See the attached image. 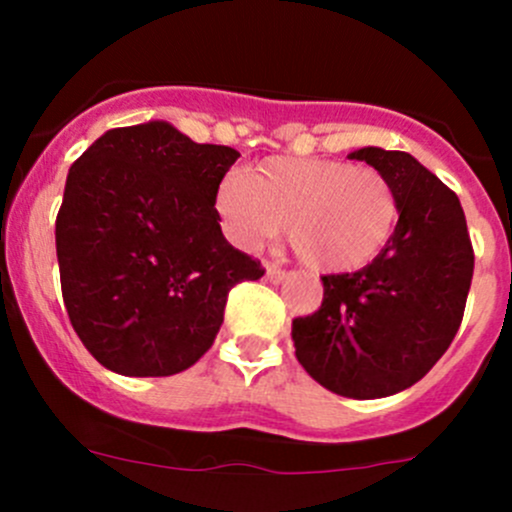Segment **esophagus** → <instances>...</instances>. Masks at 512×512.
Segmentation results:
<instances>
[{"label": "esophagus", "instance_id": "34e87169", "mask_svg": "<svg viewBox=\"0 0 512 512\" xmlns=\"http://www.w3.org/2000/svg\"><path fill=\"white\" fill-rule=\"evenodd\" d=\"M265 277L270 282H282L287 277V272L285 270H280V267L277 265H267V270H265Z\"/></svg>", "mask_w": 512, "mask_h": 512}]
</instances>
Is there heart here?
<instances>
[{
  "label": "heart",
  "mask_w": 512,
  "mask_h": 512,
  "mask_svg": "<svg viewBox=\"0 0 512 512\" xmlns=\"http://www.w3.org/2000/svg\"><path fill=\"white\" fill-rule=\"evenodd\" d=\"M225 232L260 247L285 232L319 272L369 267L394 240L401 208L384 173L334 158H267L252 173L230 170L215 193Z\"/></svg>",
  "instance_id": "obj_1"
}]
</instances>
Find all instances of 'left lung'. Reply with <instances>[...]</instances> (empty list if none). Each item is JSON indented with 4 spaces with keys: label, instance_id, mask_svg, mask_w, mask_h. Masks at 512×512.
Returning <instances> with one entry per match:
<instances>
[{
    "label": "left lung",
    "instance_id": "obj_1",
    "mask_svg": "<svg viewBox=\"0 0 512 512\" xmlns=\"http://www.w3.org/2000/svg\"><path fill=\"white\" fill-rule=\"evenodd\" d=\"M391 180L401 218L369 267L324 275L322 307L292 322L294 354L324 389L384 399L409 389L446 354L473 280L461 200L411 153L359 148Z\"/></svg>",
    "mask_w": 512,
    "mask_h": 512
}]
</instances>
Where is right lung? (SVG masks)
Wrapping results in <instances>:
<instances>
[{
  "instance_id": "obj_1",
  "label": "right lung",
  "mask_w": 512,
  "mask_h": 512,
  "mask_svg": "<svg viewBox=\"0 0 512 512\" xmlns=\"http://www.w3.org/2000/svg\"><path fill=\"white\" fill-rule=\"evenodd\" d=\"M237 158L148 121L106 131L71 165L56 215L61 294L98 364L185 371L213 347L227 292L265 275L218 223L215 193Z\"/></svg>"
}]
</instances>
